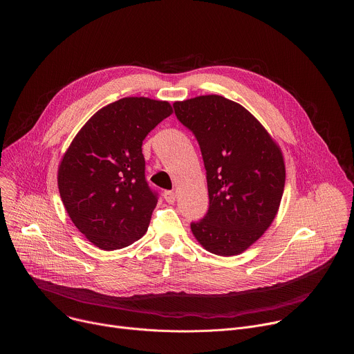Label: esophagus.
I'll use <instances>...</instances> for the list:
<instances>
[{
  "mask_svg": "<svg viewBox=\"0 0 354 354\" xmlns=\"http://www.w3.org/2000/svg\"><path fill=\"white\" fill-rule=\"evenodd\" d=\"M163 198H165L166 202L170 203V204L176 202V194L173 191H165L163 192Z\"/></svg>",
  "mask_w": 354,
  "mask_h": 354,
  "instance_id": "esophagus-1",
  "label": "esophagus"
}]
</instances>
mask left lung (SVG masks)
Segmentation results:
<instances>
[{"mask_svg": "<svg viewBox=\"0 0 354 354\" xmlns=\"http://www.w3.org/2000/svg\"><path fill=\"white\" fill-rule=\"evenodd\" d=\"M174 113L196 138L207 171L209 205L191 229L208 252L248 250L272 223L285 188L279 146L252 114L221 95L174 102Z\"/></svg>", "mask_w": 354, "mask_h": 354, "instance_id": "1", "label": "left lung"}]
</instances>
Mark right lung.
Here are the masks:
<instances>
[{"instance_id":"add662e5","label":"right lung","mask_w":354,"mask_h":354,"mask_svg":"<svg viewBox=\"0 0 354 354\" xmlns=\"http://www.w3.org/2000/svg\"><path fill=\"white\" fill-rule=\"evenodd\" d=\"M173 113L170 103L129 97L98 110L79 131L58 167L64 207L88 241L104 251L138 241L158 195L147 184L143 140Z\"/></svg>"}]
</instances>
